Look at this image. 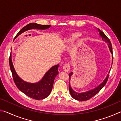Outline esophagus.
<instances>
[{
	"label": "esophagus",
	"mask_w": 121,
	"mask_h": 121,
	"mask_svg": "<svg viewBox=\"0 0 121 121\" xmlns=\"http://www.w3.org/2000/svg\"><path fill=\"white\" fill-rule=\"evenodd\" d=\"M63 70L64 71L67 73H68L69 71L70 70V65L69 63H67V64H65L63 66Z\"/></svg>",
	"instance_id": "1"
}]
</instances>
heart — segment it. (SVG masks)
<instances>
[{
	"label": "heart",
	"instance_id": "b5f03b06",
	"mask_svg": "<svg viewBox=\"0 0 121 121\" xmlns=\"http://www.w3.org/2000/svg\"><path fill=\"white\" fill-rule=\"evenodd\" d=\"M81 36V34L80 33H78V32H76V33H75L72 35V36H71V37L69 38V42H73L77 39L79 37Z\"/></svg>",
	"mask_w": 121,
	"mask_h": 121
}]
</instances>
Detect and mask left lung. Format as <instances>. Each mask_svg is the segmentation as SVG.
I'll list each match as a JSON object with an SVG mask.
<instances>
[{"label":"left lung","mask_w":121,"mask_h":121,"mask_svg":"<svg viewBox=\"0 0 121 121\" xmlns=\"http://www.w3.org/2000/svg\"><path fill=\"white\" fill-rule=\"evenodd\" d=\"M97 29L98 30V31L99 32L100 36L101 37L102 39L104 41H105L106 43L107 44L108 48H109L110 52L112 54V58L113 59V56H112V49L111 42H110L109 38L106 36V35L104 34L103 32L101 31V30L99 29ZM110 69H111V68H110ZM109 72H110V70L109 71V73H108V74L107 76V77H106V78L104 79V81L102 82L99 85H98L97 87H96L95 88V89L89 90V91H86V92H85L78 93L75 91L74 90L71 88V85H70V82H69V91H70L71 96L74 99L78 100V101H86V100H89L90 99H91V98H92L93 96H95V95H97L100 90L104 87V86L106 85V84L108 81V77H109ZM73 72L70 73L69 74V81H70V78L71 77V76L73 75Z\"/></svg>","instance_id":"left-lung-1"}]
</instances>
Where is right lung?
Listing matches in <instances>:
<instances>
[{
	"label": "right lung",
	"instance_id": "1",
	"mask_svg": "<svg viewBox=\"0 0 121 121\" xmlns=\"http://www.w3.org/2000/svg\"><path fill=\"white\" fill-rule=\"evenodd\" d=\"M50 26V25H42L36 23H31L22 28L17 35L19 36L23 32L30 29H48ZM17 37V36H16L15 38ZM9 62L14 82L20 91L29 97L36 100L44 99L50 95L51 92L52 91L55 78L59 73L58 69L59 65H56L51 67L38 82L31 83L22 80L16 73L12 63L11 54L9 56Z\"/></svg>",
	"mask_w": 121,
	"mask_h": 121
}]
</instances>
